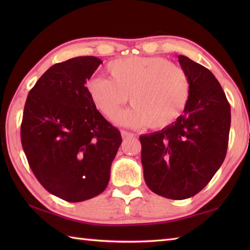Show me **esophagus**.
<instances>
[{
    "mask_svg": "<svg viewBox=\"0 0 250 250\" xmlns=\"http://www.w3.org/2000/svg\"><path fill=\"white\" fill-rule=\"evenodd\" d=\"M121 135H122V139H124V140L132 139V137H134V136H135V134L131 133V132H128V131H125V130H122V131H121Z\"/></svg>",
    "mask_w": 250,
    "mask_h": 250,
    "instance_id": "1",
    "label": "esophagus"
}]
</instances>
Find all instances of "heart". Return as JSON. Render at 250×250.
Wrapping results in <instances>:
<instances>
[{
	"instance_id": "1",
	"label": "heart",
	"mask_w": 250,
	"mask_h": 250,
	"mask_svg": "<svg viewBox=\"0 0 250 250\" xmlns=\"http://www.w3.org/2000/svg\"><path fill=\"white\" fill-rule=\"evenodd\" d=\"M110 79L92 77L87 92L95 107L113 120L126 102L132 108L117 117L119 124L140 128L161 129L183 113L190 95L187 73L178 65L159 57H128L107 65Z\"/></svg>"
}]
</instances>
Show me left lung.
Wrapping results in <instances>:
<instances>
[{
  "mask_svg": "<svg viewBox=\"0 0 250 250\" xmlns=\"http://www.w3.org/2000/svg\"><path fill=\"white\" fill-rule=\"evenodd\" d=\"M190 95L184 114L161 131L140 136L144 179L152 192L185 200L209 183L224 162L231 108L214 74L186 56Z\"/></svg>",
  "mask_w": 250,
  "mask_h": 250,
  "instance_id": "8db88e82",
  "label": "left lung"
}]
</instances>
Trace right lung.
I'll use <instances>...</instances> for the list:
<instances>
[{"label": "right lung", "instance_id": "obj_1", "mask_svg": "<svg viewBox=\"0 0 250 250\" xmlns=\"http://www.w3.org/2000/svg\"><path fill=\"white\" fill-rule=\"evenodd\" d=\"M101 63L93 56L57 63L36 82L24 105L21 144L29 166L48 192L67 202L103 192L122 142L86 89Z\"/></svg>", "mask_w": 250, "mask_h": 250}]
</instances>
